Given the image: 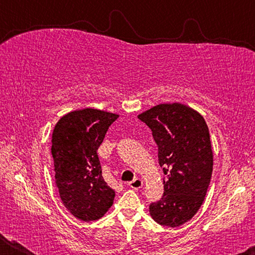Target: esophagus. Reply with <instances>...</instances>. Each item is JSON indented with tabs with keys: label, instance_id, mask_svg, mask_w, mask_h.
<instances>
[{
	"label": "esophagus",
	"instance_id": "obj_1",
	"mask_svg": "<svg viewBox=\"0 0 255 255\" xmlns=\"http://www.w3.org/2000/svg\"><path fill=\"white\" fill-rule=\"evenodd\" d=\"M143 184H144L143 180H140V179H138V178H136L135 180L130 181V182L128 183L129 188H131V189H133V190H138V189H140L141 187H143Z\"/></svg>",
	"mask_w": 255,
	"mask_h": 255
}]
</instances>
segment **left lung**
Returning a JSON list of instances; mask_svg holds the SVG:
<instances>
[{
  "instance_id": "obj_1",
  "label": "left lung",
  "mask_w": 255,
  "mask_h": 255,
  "mask_svg": "<svg viewBox=\"0 0 255 255\" xmlns=\"http://www.w3.org/2000/svg\"><path fill=\"white\" fill-rule=\"evenodd\" d=\"M152 130L163 167L164 193L149 205L159 225L190 221L205 200L213 173V150L204 117L181 103H164L138 116Z\"/></svg>"
}]
</instances>
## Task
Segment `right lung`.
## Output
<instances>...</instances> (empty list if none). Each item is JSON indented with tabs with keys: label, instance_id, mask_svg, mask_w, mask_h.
I'll return each instance as SVG.
<instances>
[{
	"label": "right lung",
	"instance_id": "obj_1",
	"mask_svg": "<svg viewBox=\"0 0 255 255\" xmlns=\"http://www.w3.org/2000/svg\"><path fill=\"white\" fill-rule=\"evenodd\" d=\"M118 117L88 108L65 115L54 128L56 185L64 206L83 222L101 218L114 204L115 191L103 180L97 152Z\"/></svg>",
	"mask_w": 255,
	"mask_h": 255
}]
</instances>
